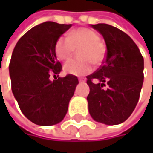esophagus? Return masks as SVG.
<instances>
[{
    "label": "esophagus",
    "mask_w": 153,
    "mask_h": 153,
    "mask_svg": "<svg viewBox=\"0 0 153 153\" xmlns=\"http://www.w3.org/2000/svg\"><path fill=\"white\" fill-rule=\"evenodd\" d=\"M79 82H84V81H85V79L80 78V79H79Z\"/></svg>",
    "instance_id": "esophagus-1"
}]
</instances>
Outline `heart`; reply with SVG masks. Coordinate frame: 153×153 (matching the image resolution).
Returning a JSON list of instances; mask_svg holds the SVG:
<instances>
[{"label":"heart","instance_id":"heart-1","mask_svg":"<svg viewBox=\"0 0 153 153\" xmlns=\"http://www.w3.org/2000/svg\"><path fill=\"white\" fill-rule=\"evenodd\" d=\"M80 59L68 60L64 65L65 74L82 76L92 72V63L100 65L105 56V47L100 41L99 35L88 28H78L67 36L59 37L55 44V53L58 59L67 60L79 49Z\"/></svg>","mask_w":153,"mask_h":153}]
</instances>
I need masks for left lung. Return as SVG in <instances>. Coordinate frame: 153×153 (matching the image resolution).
I'll list each match as a JSON object with an SVG mask.
<instances>
[{"label": "left lung", "mask_w": 153, "mask_h": 153, "mask_svg": "<svg viewBox=\"0 0 153 153\" xmlns=\"http://www.w3.org/2000/svg\"><path fill=\"white\" fill-rule=\"evenodd\" d=\"M91 26L103 35L107 51L103 65L87 76L88 111L96 121L117 125L124 122L137 105L143 82V57L121 30L107 24Z\"/></svg>", "instance_id": "1"}]
</instances>
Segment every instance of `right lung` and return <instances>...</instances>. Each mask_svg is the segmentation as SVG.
Returning a JSON list of instances; mask_svg holds the SVG:
<instances>
[{"label":"right lung","instance_id":"right-lung-1","mask_svg":"<svg viewBox=\"0 0 153 153\" xmlns=\"http://www.w3.org/2000/svg\"><path fill=\"white\" fill-rule=\"evenodd\" d=\"M72 25L52 21L40 24L17 42L10 63L12 93L23 114L40 126L59 123L65 116L79 83L75 75L58 77L62 65L55 44ZM50 74L58 76L53 82Z\"/></svg>","mask_w":153,"mask_h":153}]
</instances>
